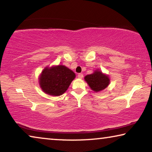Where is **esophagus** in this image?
Segmentation results:
<instances>
[{
  "label": "esophagus",
  "instance_id": "34e87169",
  "mask_svg": "<svg viewBox=\"0 0 152 152\" xmlns=\"http://www.w3.org/2000/svg\"><path fill=\"white\" fill-rule=\"evenodd\" d=\"M78 78H83V74H78Z\"/></svg>",
  "mask_w": 152,
  "mask_h": 152
}]
</instances>
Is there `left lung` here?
<instances>
[{
    "instance_id": "1",
    "label": "left lung",
    "mask_w": 152,
    "mask_h": 152,
    "mask_svg": "<svg viewBox=\"0 0 152 152\" xmlns=\"http://www.w3.org/2000/svg\"><path fill=\"white\" fill-rule=\"evenodd\" d=\"M84 78L91 90L96 93L105 89L109 85L110 81L108 75L99 69H96L94 73L88 74Z\"/></svg>"
}]
</instances>
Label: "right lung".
<instances>
[{"instance_id":"add662e5","label":"right lung","mask_w":152,"mask_h":152,"mask_svg":"<svg viewBox=\"0 0 152 152\" xmlns=\"http://www.w3.org/2000/svg\"><path fill=\"white\" fill-rule=\"evenodd\" d=\"M76 74L63 65L46 66L39 76V87L45 94L59 96L66 91Z\"/></svg>"}]
</instances>
